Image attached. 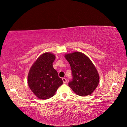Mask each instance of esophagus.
<instances>
[{"mask_svg":"<svg viewBox=\"0 0 127 127\" xmlns=\"http://www.w3.org/2000/svg\"><path fill=\"white\" fill-rule=\"evenodd\" d=\"M62 80H63V82L64 83H66V82H67L66 79L65 78H62Z\"/></svg>","mask_w":127,"mask_h":127,"instance_id":"1","label":"esophagus"}]
</instances>
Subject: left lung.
<instances>
[{"instance_id": "obj_1", "label": "left lung", "mask_w": 127, "mask_h": 127, "mask_svg": "<svg viewBox=\"0 0 127 127\" xmlns=\"http://www.w3.org/2000/svg\"><path fill=\"white\" fill-rule=\"evenodd\" d=\"M64 57L70 65L73 77L69 86L78 95H91L98 85L100 79L95 65L81 52L67 54Z\"/></svg>"}]
</instances>
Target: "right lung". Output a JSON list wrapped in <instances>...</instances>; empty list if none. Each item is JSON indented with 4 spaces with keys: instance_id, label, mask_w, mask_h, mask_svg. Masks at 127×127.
Segmentation results:
<instances>
[{
    "instance_id": "add662e5",
    "label": "right lung",
    "mask_w": 127,
    "mask_h": 127,
    "mask_svg": "<svg viewBox=\"0 0 127 127\" xmlns=\"http://www.w3.org/2000/svg\"><path fill=\"white\" fill-rule=\"evenodd\" d=\"M55 58L54 54H42L32 65L29 71L28 86L38 99L50 98L63 83L53 66Z\"/></svg>"
}]
</instances>
